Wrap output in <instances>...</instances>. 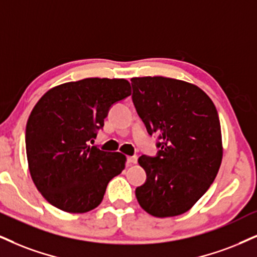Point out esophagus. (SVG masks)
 Listing matches in <instances>:
<instances>
[{
  "mask_svg": "<svg viewBox=\"0 0 257 257\" xmlns=\"http://www.w3.org/2000/svg\"><path fill=\"white\" fill-rule=\"evenodd\" d=\"M137 161H138V157L137 156H130V157H127V163L128 164H136V163H137Z\"/></svg>",
  "mask_w": 257,
  "mask_h": 257,
  "instance_id": "esophagus-1",
  "label": "esophagus"
}]
</instances>
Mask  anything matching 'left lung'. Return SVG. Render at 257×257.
I'll list each match as a JSON object with an SVG mask.
<instances>
[{
	"instance_id": "1",
	"label": "left lung",
	"mask_w": 257,
	"mask_h": 257,
	"mask_svg": "<svg viewBox=\"0 0 257 257\" xmlns=\"http://www.w3.org/2000/svg\"><path fill=\"white\" fill-rule=\"evenodd\" d=\"M131 84L139 118L160 141L156 156L138 158L147 181L136 196L151 216H180L205 194L219 170L223 147L216 106L185 81L148 76L131 78Z\"/></svg>"
}]
</instances>
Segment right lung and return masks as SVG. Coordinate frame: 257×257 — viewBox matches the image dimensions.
<instances>
[{"label": "right lung", "instance_id": "obj_1", "mask_svg": "<svg viewBox=\"0 0 257 257\" xmlns=\"http://www.w3.org/2000/svg\"><path fill=\"white\" fill-rule=\"evenodd\" d=\"M131 95L123 78H84L41 96L26 125V153L34 185L50 204L85 213L102 201L126 157L91 147L114 103Z\"/></svg>", "mask_w": 257, "mask_h": 257}]
</instances>
